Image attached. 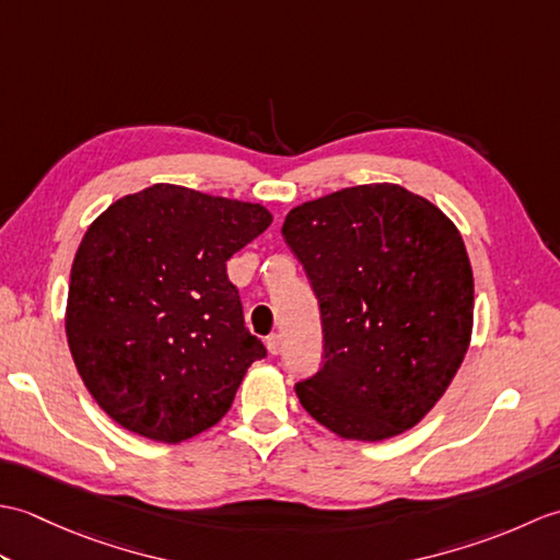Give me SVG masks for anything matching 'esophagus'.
Listing matches in <instances>:
<instances>
[{"mask_svg": "<svg viewBox=\"0 0 560 560\" xmlns=\"http://www.w3.org/2000/svg\"><path fill=\"white\" fill-rule=\"evenodd\" d=\"M267 351H269L271 355H277V353L281 351V337H279V335H269V337H267Z\"/></svg>", "mask_w": 560, "mask_h": 560, "instance_id": "1", "label": "esophagus"}]
</instances>
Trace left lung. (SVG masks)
Segmentation results:
<instances>
[{
	"instance_id": "obj_1",
	"label": "left lung",
	"mask_w": 560,
	"mask_h": 560,
	"mask_svg": "<svg viewBox=\"0 0 560 560\" xmlns=\"http://www.w3.org/2000/svg\"><path fill=\"white\" fill-rule=\"evenodd\" d=\"M281 235L311 279L323 365L303 409L347 440L407 433L469 349L474 273L457 225L401 185L343 187L293 207Z\"/></svg>"
}]
</instances>
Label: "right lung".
I'll return each instance as SVG.
<instances>
[{"label":"right lung","instance_id":"right-lung-1","mask_svg":"<svg viewBox=\"0 0 560 560\" xmlns=\"http://www.w3.org/2000/svg\"><path fill=\"white\" fill-rule=\"evenodd\" d=\"M271 219L253 201L159 183L89 225L65 329L83 385L115 423L175 445L229 413L267 351L245 329L225 261Z\"/></svg>","mask_w":560,"mask_h":560}]
</instances>
